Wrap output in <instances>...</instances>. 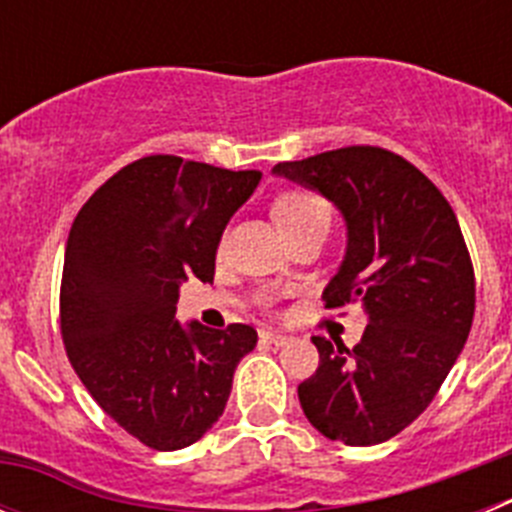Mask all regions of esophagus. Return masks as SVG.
Segmentation results:
<instances>
[{
  "label": "esophagus",
  "mask_w": 512,
  "mask_h": 512,
  "mask_svg": "<svg viewBox=\"0 0 512 512\" xmlns=\"http://www.w3.org/2000/svg\"><path fill=\"white\" fill-rule=\"evenodd\" d=\"M259 338L261 343H271V346H287L289 343L287 333H282V330H271V328L259 330Z\"/></svg>",
  "instance_id": "34e87169"
}]
</instances>
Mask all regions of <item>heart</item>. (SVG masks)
Returning <instances> with one entry per match:
<instances>
[{
	"mask_svg": "<svg viewBox=\"0 0 512 512\" xmlns=\"http://www.w3.org/2000/svg\"><path fill=\"white\" fill-rule=\"evenodd\" d=\"M274 217L282 225L284 233L302 228L312 220H330V210L323 197L312 192H284L274 202Z\"/></svg>",
	"mask_w": 512,
	"mask_h": 512,
	"instance_id": "obj_1",
	"label": "heart"
}]
</instances>
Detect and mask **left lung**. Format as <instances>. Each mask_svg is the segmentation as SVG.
Listing matches in <instances>:
<instances>
[{
    "instance_id": "8db88e82",
    "label": "left lung",
    "mask_w": 512,
    "mask_h": 512,
    "mask_svg": "<svg viewBox=\"0 0 512 512\" xmlns=\"http://www.w3.org/2000/svg\"><path fill=\"white\" fill-rule=\"evenodd\" d=\"M274 174L341 210L348 246L323 302H359L369 318L351 351L312 338L320 364L297 387L302 410L330 441H390L431 405L472 330L474 266L459 220L436 184L387 148H336Z\"/></svg>"
}]
</instances>
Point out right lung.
<instances>
[{"instance_id": "1", "label": "right lung", "mask_w": 512, "mask_h": 512, "mask_svg": "<svg viewBox=\"0 0 512 512\" xmlns=\"http://www.w3.org/2000/svg\"><path fill=\"white\" fill-rule=\"evenodd\" d=\"M261 171L156 153L110 176L71 225L61 279V336L99 408L148 449L200 441L256 346L251 325L225 330L176 315L179 284L212 282L215 251Z\"/></svg>"}]
</instances>
